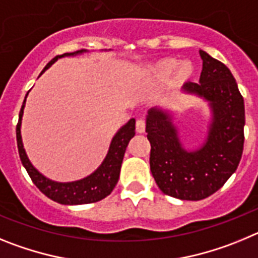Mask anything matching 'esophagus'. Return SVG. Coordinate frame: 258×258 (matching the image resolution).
<instances>
[{"mask_svg":"<svg viewBox=\"0 0 258 258\" xmlns=\"http://www.w3.org/2000/svg\"><path fill=\"white\" fill-rule=\"evenodd\" d=\"M136 129L138 133H143L146 131V121L143 118H138L136 122Z\"/></svg>","mask_w":258,"mask_h":258,"instance_id":"esophagus-1","label":"esophagus"}]
</instances>
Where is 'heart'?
<instances>
[{"label": "heart", "instance_id": "b5f03b06", "mask_svg": "<svg viewBox=\"0 0 258 258\" xmlns=\"http://www.w3.org/2000/svg\"><path fill=\"white\" fill-rule=\"evenodd\" d=\"M175 67H177L175 74H177V77L179 80L188 79L192 74V66L188 61H181L177 66V61L174 59H165V60H161L154 64L151 67V74L159 77H166L168 75L172 74Z\"/></svg>", "mask_w": 258, "mask_h": 258}]
</instances>
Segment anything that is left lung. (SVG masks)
<instances>
[{"instance_id":"left-lung-1","label":"left lung","mask_w":258,"mask_h":258,"mask_svg":"<svg viewBox=\"0 0 258 258\" xmlns=\"http://www.w3.org/2000/svg\"><path fill=\"white\" fill-rule=\"evenodd\" d=\"M203 70L199 83L183 90L208 101L212 121L202 147L184 150L172 116L151 108L146 120L151 143L150 168L165 195L181 200H202L222 187L236 170L244 145V99L226 66L200 50Z\"/></svg>"}]
</instances>
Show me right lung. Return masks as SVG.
Here are the masks:
<instances>
[{"label":"right lung","instance_id":"obj_1","mask_svg":"<svg viewBox=\"0 0 258 258\" xmlns=\"http://www.w3.org/2000/svg\"><path fill=\"white\" fill-rule=\"evenodd\" d=\"M83 52H86V50H77V51L74 52H66V54H61V55H56L55 58H52L47 63L44 71L47 70L52 63H55L59 58L77 55V54H83ZM27 95H28V93H27ZM24 104H26V99L23 102L22 109H20L19 112V121H18L17 125L18 151H19V156L23 166L26 168L32 182L37 186L38 190L42 194H45L49 199L54 200V202L59 203V204H64V206L89 204V203L99 202V200L108 197L109 194L112 192V190L115 188L116 183L118 181V175H120L121 163L122 159H124V154L127 147V143L136 136V120L131 118L115 134V137L111 141V145H109L108 154L104 157V160L101 164V166L94 173H92V174L85 177V178L79 179V181L64 182L63 183V182L51 181V179L46 178L45 175L41 174L35 166L32 165L28 156H27L26 150L23 147L22 136H20V126H22Z\"/></svg>","mask_w":258,"mask_h":258}]
</instances>
